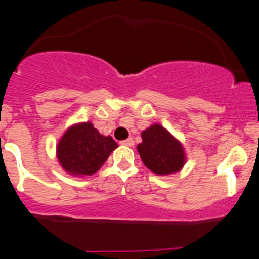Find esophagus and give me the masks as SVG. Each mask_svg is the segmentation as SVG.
I'll return each instance as SVG.
<instances>
[{
	"instance_id": "34e87169",
	"label": "esophagus",
	"mask_w": 259,
	"mask_h": 259,
	"mask_svg": "<svg viewBox=\"0 0 259 259\" xmlns=\"http://www.w3.org/2000/svg\"><path fill=\"white\" fill-rule=\"evenodd\" d=\"M120 144L125 145V146H133V145H134V140H133L132 138H129V139H126V140H122Z\"/></svg>"
}]
</instances>
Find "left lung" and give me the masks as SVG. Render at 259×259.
Masks as SVG:
<instances>
[{
    "mask_svg": "<svg viewBox=\"0 0 259 259\" xmlns=\"http://www.w3.org/2000/svg\"><path fill=\"white\" fill-rule=\"evenodd\" d=\"M143 142L138 145L143 163L156 176L178 173L185 164L183 145L165 127L154 124L142 133Z\"/></svg>",
    "mask_w": 259,
    "mask_h": 259,
    "instance_id": "1",
    "label": "left lung"
}]
</instances>
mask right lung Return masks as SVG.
I'll list each match as a JSON object with an SVG mask.
<instances>
[{
    "mask_svg": "<svg viewBox=\"0 0 259 259\" xmlns=\"http://www.w3.org/2000/svg\"><path fill=\"white\" fill-rule=\"evenodd\" d=\"M117 144L104 137L90 121L70 126L56 146L60 165L71 176H93L105 163Z\"/></svg>",
    "mask_w": 259,
    "mask_h": 259,
    "instance_id": "obj_1",
    "label": "right lung"
}]
</instances>
